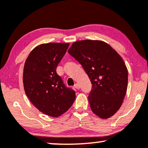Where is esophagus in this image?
Masks as SVG:
<instances>
[{
    "label": "esophagus",
    "instance_id": "esophagus-1",
    "mask_svg": "<svg viewBox=\"0 0 148 148\" xmlns=\"http://www.w3.org/2000/svg\"><path fill=\"white\" fill-rule=\"evenodd\" d=\"M74 87H75L76 89H80V85L79 84H75V85H74Z\"/></svg>",
    "mask_w": 148,
    "mask_h": 148
}]
</instances>
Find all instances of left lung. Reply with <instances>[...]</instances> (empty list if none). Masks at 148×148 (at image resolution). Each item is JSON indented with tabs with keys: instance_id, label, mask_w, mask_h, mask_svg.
<instances>
[{
	"instance_id": "left-lung-1",
	"label": "left lung",
	"mask_w": 148,
	"mask_h": 148,
	"mask_svg": "<svg viewBox=\"0 0 148 148\" xmlns=\"http://www.w3.org/2000/svg\"><path fill=\"white\" fill-rule=\"evenodd\" d=\"M68 53L82 65L90 80L92 88L88 100L92 111L100 118L113 116L127 92L128 71L123 59L100 40L75 42Z\"/></svg>"
}]
</instances>
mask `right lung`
<instances>
[{
  "instance_id": "add662e5",
  "label": "right lung",
  "mask_w": 148,
  "mask_h": 148,
  "mask_svg": "<svg viewBox=\"0 0 148 148\" xmlns=\"http://www.w3.org/2000/svg\"><path fill=\"white\" fill-rule=\"evenodd\" d=\"M69 45L42 44L33 49L25 62L23 83L25 94L39 111L49 116H60L76 98L75 92L66 87L56 73Z\"/></svg>"
}]
</instances>
